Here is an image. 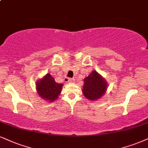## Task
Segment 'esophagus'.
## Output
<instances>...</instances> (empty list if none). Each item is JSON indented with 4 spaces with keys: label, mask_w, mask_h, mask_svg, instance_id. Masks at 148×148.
Segmentation results:
<instances>
[{
    "label": "esophagus",
    "mask_w": 148,
    "mask_h": 148,
    "mask_svg": "<svg viewBox=\"0 0 148 148\" xmlns=\"http://www.w3.org/2000/svg\"><path fill=\"white\" fill-rule=\"evenodd\" d=\"M66 82L69 83H71L74 82V79H73V78H67V79H66Z\"/></svg>",
    "instance_id": "esophagus-1"
}]
</instances>
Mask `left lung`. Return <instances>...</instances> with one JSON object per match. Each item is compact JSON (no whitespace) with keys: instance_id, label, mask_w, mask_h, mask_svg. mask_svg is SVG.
I'll return each instance as SVG.
<instances>
[{"instance_id":"1","label":"left lung","mask_w":148,"mask_h":148,"mask_svg":"<svg viewBox=\"0 0 148 148\" xmlns=\"http://www.w3.org/2000/svg\"><path fill=\"white\" fill-rule=\"evenodd\" d=\"M84 81L83 93L90 100L99 99L107 89L106 82L96 71H92Z\"/></svg>"}]
</instances>
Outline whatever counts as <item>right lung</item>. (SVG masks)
I'll use <instances>...</instances> for the list:
<instances>
[{
	"mask_svg": "<svg viewBox=\"0 0 148 148\" xmlns=\"http://www.w3.org/2000/svg\"><path fill=\"white\" fill-rule=\"evenodd\" d=\"M62 84L56 83L55 79L48 73L36 84L38 93L43 99L53 101L58 98L62 88Z\"/></svg>",
	"mask_w": 148,
	"mask_h": 148,
	"instance_id": "right-lung-1",
	"label": "right lung"
}]
</instances>
